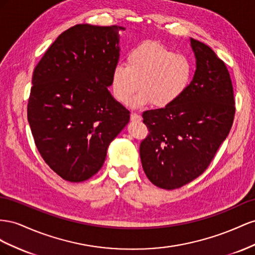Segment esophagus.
<instances>
[{"mask_svg": "<svg viewBox=\"0 0 255 255\" xmlns=\"http://www.w3.org/2000/svg\"><path fill=\"white\" fill-rule=\"evenodd\" d=\"M141 120H142L141 115L136 114V113H132L131 114V121H141Z\"/></svg>", "mask_w": 255, "mask_h": 255, "instance_id": "34e87169", "label": "esophagus"}]
</instances>
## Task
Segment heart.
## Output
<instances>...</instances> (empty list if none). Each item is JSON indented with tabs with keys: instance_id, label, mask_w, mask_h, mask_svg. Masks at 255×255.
I'll list each match as a JSON object with an SVG mask.
<instances>
[{
	"instance_id": "b5f03b06",
	"label": "heart",
	"mask_w": 255,
	"mask_h": 255,
	"mask_svg": "<svg viewBox=\"0 0 255 255\" xmlns=\"http://www.w3.org/2000/svg\"><path fill=\"white\" fill-rule=\"evenodd\" d=\"M192 79V65L185 55L175 54L157 41H143L127 54L126 64L119 63L112 72L115 98L127 104L135 92L132 106L154 103L165 108L181 98Z\"/></svg>"
}]
</instances>
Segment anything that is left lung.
I'll return each mask as SVG.
<instances>
[{
    "label": "left lung",
    "instance_id": "left-lung-1",
    "mask_svg": "<svg viewBox=\"0 0 255 255\" xmlns=\"http://www.w3.org/2000/svg\"><path fill=\"white\" fill-rule=\"evenodd\" d=\"M196 69L170 107L143 112L149 134L140 145L143 170L155 186L173 190L203 174L227 139L235 115L229 70L205 43L190 38Z\"/></svg>",
    "mask_w": 255,
    "mask_h": 255
}]
</instances>
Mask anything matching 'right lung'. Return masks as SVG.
Returning <instances> with one entry per match:
<instances>
[{
    "label": "right lung",
    "instance_id": "obj_1",
    "mask_svg": "<svg viewBox=\"0 0 255 255\" xmlns=\"http://www.w3.org/2000/svg\"><path fill=\"white\" fill-rule=\"evenodd\" d=\"M123 30L77 24L55 39L34 69L27 121L41 157L65 180L95 175L129 122L130 112L108 90Z\"/></svg>",
    "mask_w": 255,
    "mask_h": 255
}]
</instances>
